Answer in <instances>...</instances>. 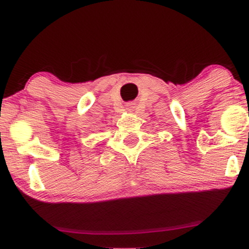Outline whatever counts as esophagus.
I'll return each mask as SVG.
<instances>
[{"label":"esophagus","instance_id":"obj_1","mask_svg":"<svg viewBox=\"0 0 249 249\" xmlns=\"http://www.w3.org/2000/svg\"><path fill=\"white\" fill-rule=\"evenodd\" d=\"M127 107H128V110H132V104H130V105H127Z\"/></svg>","mask_w":249,"mask_h":249}]
</instances>
